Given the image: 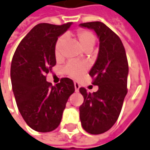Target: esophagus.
<instances>
[{
	"label": "esophagus",
	"instance_id": "esophagus-1",
	"mask_svg": "<svg viewBox=\"0 0 150 150\" xmlns=\"http://www.w3.org/2000/svg\"><path fill=\"white\" fill-rule=\"evenodd\" d=\"M74 84H75V91H76V92H78V91H79V87H80V86H79V83H78V82H75V83H74Z\"/></svg>",
	"mask_w": 150,
	"mask_h": 150
}]
</instances>
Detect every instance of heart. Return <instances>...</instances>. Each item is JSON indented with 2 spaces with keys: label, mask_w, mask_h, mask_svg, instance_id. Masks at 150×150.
Returning a JSON list of instances; mask_svg holds the SVG:
<instances>
[{
  "label": "heart",
  "mask_w": 150,
  "mask_h": 150,
  "mask_svg": "<svg viewBox=\"0 0 150 150\" xmlns=\"http://www.w3.org/2000/svg\"><path fill=\"white\" fill-rule=\"evenodd\" d=\"M75 37L79 40L80 45L84 50H90L95 44L96 37L89 30L79 29L75 33ZM65 42V36L60 37L57 41L54 52L57 59H61L63 56V46ZM87 67L84 64L75 62H69L64 67V73L71 78L78 79L86 72Z\"/></svg>",
  "instance_id": "b5f03b06"
}]
</instances>
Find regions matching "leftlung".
I'll list each match as a JSON object with an SVG mask.
<instances>
[{
  "instance_id": "left-lung-1",
  "label": "left lung",
  "mask_w": 150,
  "mask_h": 150,
  "mask_svg": "<svg viewBox=\"0 0 150 150\" xmlns=\"http://www.w3.org/2000/svg\"><path fill=\"white\" fill-rule=\"evenodd\" d=\"M92 28L99 38V52L89 72L98 90L93 93L79 88L83 97L79 117L83 130L92 135L103 134L117 121L127 93L128 61L122 40L106 24L99 21L79 24Z\"/></svg>"
}]
</instances>
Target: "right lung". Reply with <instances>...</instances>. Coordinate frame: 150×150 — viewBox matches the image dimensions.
Returning a JSON list of instances; mask_svg holds the SVG:
<instances>
[{
	"instance_id": "obj_1",
	"label": "right lung",
	"mask_w": 150,
	"mask_h": 150,
	"mask_svg": "<svg viewBox=\"0 0 150 150\" xmlns=\"http://www.w3.org/2000/svg\"><path fill=\"white\" fill-rule=\"evenodd\" d=\"M71 24H37L19 42L12 58L11 83L18 109L28 126L38 132L57 128L68 98L75 92L69 78H62L55 86L46 80L57 64L54 47L58 37Z\"/></svg>"
}]
</instances>
